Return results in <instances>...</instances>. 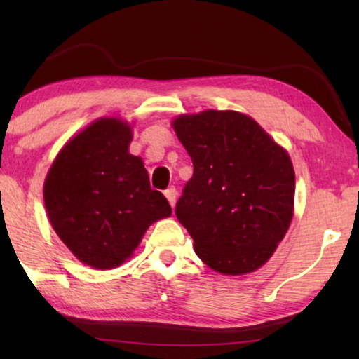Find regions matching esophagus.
<instances>
[{
  "label": "esophagus",
  "instance_id": "esophagus-1",
  "mask_svg": "<svg viewBox=\"0 0 359 359\" xmlns=\"http://www.w3.org/2000/svg\"><path fill=\"white\" fill-rule=\"evenodd\" d=\"M176 194L178 193H176L175 188H168L165 191V196H166V199H168L171 208H175V204H176Z\"/></svg>",
  "mask_w": 359,
  "mask_h": 359
}]
</instances>
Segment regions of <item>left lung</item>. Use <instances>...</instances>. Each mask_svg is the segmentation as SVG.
<instances>
[{"instance_id":"8db88e82","label":"left lung","mask_w":359,"mask_h":359,"mask_svg":"<svg viewBox=\"0 0 359 359\" xmlns=\"http://www.w3.org/2000/svg\"><path fill=\"white\" fill-rule=\"evenodd\" d=\"M171 126L194 166L176 217L196 255L227 276L257 271L294 215L296 175L287 150L238 111L181 114Z\"/></svg>"}]
</instances>
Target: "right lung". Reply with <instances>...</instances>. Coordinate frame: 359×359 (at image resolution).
<instances>
[{"mask_svg": "<svg viewBox=\"0 0 359 359\" xmlns=\"http://www.w3.org/2000/svg\"><path fill=\"white\" fill-rule=\"evenodd\" d=\"M132 126L100 117L62 147L43 181L52 229L83 264L112 269L126 263L147 229L170 217L168 201L150 188Z\"/></svg>", "mask_w": 359, "mask_h": 359, "instance_id": "add662e5", "label": "right lung"}]
</instances>
